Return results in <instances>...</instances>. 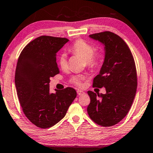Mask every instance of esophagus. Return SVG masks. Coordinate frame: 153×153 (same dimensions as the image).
<instances>
[{"label":"esophagus","instance_id":"34e87169","mask_svg":"<svg viewBox=\"0 0 153 153\" xmlns=\"http://www.w3.org/2000/svg\"><path fill=\"white\" fill-rule=\"evenodd\" d=\"M76 92H77V94L79 95V96L83 95V94H85V91H83V90H77Z\"/></svg>","mask_w":153,"mask_h":153}]
</instances>
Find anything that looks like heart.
I'll return each mask as SVG.
<instances>
[{"instance_id":"obj_1","label":"heart","mask_w":153,"mask_h":153,"mask_svg":"<svg viewBox=\"0 0 153 153\" xmlns=\"http://www.w3.org/2000/svg\"><path fill=\"white\" fill-rule=\"evenodd\" d=\"M70 51L74 55H79L85 59L87 67L90 69H95L99 66L102 62V54L100 50H94V47L84 39H80L72 44ZM58 63L62 70L68 68V58L65 53H63L58 59ZM85 76L82 74L74 75L71 77L70 83L76 86H81Z\"/></svg>"}]
</instances>
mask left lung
Listing matches in <instances>:
<instances>
[{
    "mask_svg": "<svg viewBox=\"0 0 153 153\" xmlns=\"http://www.w3.org/2000/svg\"><path fill=\"white\" fill-rule=\"evenodd\" d=\"M91 38L105 45V56L93 87L105 88L106 94L88 91L89 116L98 125L111 126L120 122L133 104L137 85L135 61L127 44L114 33L91 34Z\"/></svg>",
    "mask_w": 153,
    "mask_h": 153,
    "instance_id": "obj_1",
    "label": "left lung"
}]
</instances>
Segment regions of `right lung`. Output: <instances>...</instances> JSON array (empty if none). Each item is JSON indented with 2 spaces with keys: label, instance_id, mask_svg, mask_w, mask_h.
Returning <instances> with one entry per match:
<instances>
[{
  "label": "right lung",
  "instance_id": "add662e5",
  "mask_svg": "<svg viewBox=\"0 0 153 153\" xmlns=\"http://www.w3.org/2000/svg\"><path fill=\"white\" fill-rule=\"evenodd\" d=\"M69 39L42 36L29 42L18 57L15 84L18 99L30 123L42 128H50L65 116L76 97L74 88L50 92L51 77L59 73L57 53Z\"/></svg>",
  "mask_w": 153,
  "mask_h": 153
}]
</instances>
